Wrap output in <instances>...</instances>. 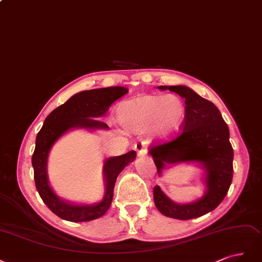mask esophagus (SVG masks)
<instances>
[{
  "label": "esophagus",
  "mask_w": 262,
  "mask_h": 262,
  "mask_svg": "<svg viewBox=\"0 0 262 262\" xmlns=\"http://www.w3.org/2000/svg\"><path fill=\"white\" fill-rule=\"evenodd\" d=\"M135 150H136V152L138 155V157H145L147 155V148H146V143L143 141L137 142L136 145H135Z\"/></svg>",
  "instance_id": "1"
}]
</instances>
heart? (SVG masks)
<instances>
[{
	"label": "heart",
	"mask_w": 262,
	"mask_h": 262,
	"mask_svg": "<svg viewBox=\"0 0 262 262\" xmlns=\"http://www.w3.org/2000/svg\"><path fill=\"white\" fill-rule=\"evenodd\" d=\"M116 122L130 132L145 130L156 141H164L179 132L187 115V106L179 95H140L116 106Z\"/></svg>",
	"instance_id": "1"
}]
</instances>
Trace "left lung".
Returning a JSON list of instances; mask_svg holds the SVG:
<instances>
[{"label": "left lung", "instance_id": "1", "mask_svg": "<svg viewBox=\"0 0 262 262\" xmlns=\"http://www.w3.org/2000/svg\"><path fill=\"white\" fill-rule=\"evenodd\" d=\"M158 89L180 95L187 106L180 136L164 145L150 147L149 155L154 159L158 175L161 177L165 170L174 165L196 164L204 168L205 192L196 200L180 204L173 201L160 186H156L155 204L165 216L190 220L214 210L229 191L234 157L230 130L219 108L189 87L159 86Z\"/></svg>", "mask_w": 262, "mask_h": 262}]
</instances>
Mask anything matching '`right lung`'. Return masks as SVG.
<instances>
[{"instance_id":"right-lung-1","label":"right lung","mask_w":262,"mask_h":262,"mask_svg":"<svg viewBox=\"0 0 262 262\" xmlns=\"http://www.w3.org/2000/svg\"><path fill=\"white\" fill-rule=\"evenodd\" d=\"M128 89L115 86L80 91L50 113L43 122L36 138V148L32 155V167L35 173L36 187L41 199L48 208L63 220L71 222H86L96 220L105 214L113 199V191L117 176L125 166L134 162L136 151L110 157L103 162L104 196L94 204L73 202L61 198L51 187L48 175L49 154L55 142L65 134L75 129L90 133L108 130V126L99 119L103 117L114 101L126 95Z\"/></svg>"}]
</instances>
